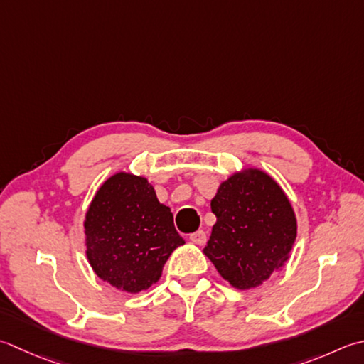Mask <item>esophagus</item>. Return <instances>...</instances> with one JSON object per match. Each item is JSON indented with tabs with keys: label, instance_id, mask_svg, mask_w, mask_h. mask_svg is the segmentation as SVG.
<instances>
[{
	"label": "esophagus",
	"instance_id": "esophagus-1",
	"mask_svg": "<svg viewBox=\"0 0 364 364\" xmlns=\"http://www.w3.org/2000/svg\"><path fill=\"white\" fill-rule=\"evenodd\" d=\"M189 240L192 241V243L202 246L206 243V233L203 230H197V232L189 235Z\"/></svg>",
	"mask_w": 364,
	"mask_h": 364
}]
</instances>
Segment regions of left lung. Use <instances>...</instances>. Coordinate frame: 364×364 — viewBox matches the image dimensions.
<instances>
[{
	"mask_svg": "<svg viewBox=\"0 0 364 364\" xmlns=\"http://www.w3.org/2000/svg\"><path fill=\"white\" fill-rule=\"evenodd\" d=\"M211 211L216 224L203 252L233 287L260 286L289 259L296 219L272 176L254 168L235 173L220 184Z\"/></svg>",
	"mask_w": 364,
	"mask_h": 364,
	"instance_id": "8db88e82",
	"label": "left lung"
}]
</instances>
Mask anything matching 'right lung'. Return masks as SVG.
<instances>
[{
  "mask_svg": "<svg viewBox=\"0 0 364 364\" xmlns=\"http://www.w3.org/2000/svg\"><path fill=\"white\" fill-rule=\"evenodd\" d=\"M87 255L95 273L119 290L137 294L158 282L184 240L168 206L145 178L117 173L99 191L85 218Z\"/></svg>",
  "mask_w": 364,
  "mask_h": 364,
  "instance_id": "add662e5",
  "label": "right lung"
}]
</instances>
